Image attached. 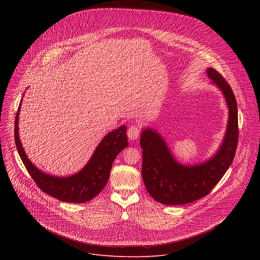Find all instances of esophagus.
<instances>
[{
  "label": "esophagus",
  "mask_w": 260,
  "mask_h": 260,
  "mask_svg": "<svg viewBox=\"0 0 260 260\" xmlns=\"http://www.w3.org/2000/svg\"><path fill=\"white\" fill-rule=\"evenodd\" d=\"M127 137L129 140H136L139 135H140V128L137 125H132L128 129H127Z\"/></svg>",
  "instance_id": "34e87169"
}]
</instances>
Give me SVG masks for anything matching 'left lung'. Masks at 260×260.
I'll return each mask as SVG.
<instances>
[{
  "instance_id": "obj_1",
  "label": "left lung",
  "mask_w": 260,
  "mask_h": 260,
  "mask_svg": "<svg viewBox=\"0 0 260 260\" xmlns=\"http://www.w3.org/2000/svg\"><path fill=\"white\" fill-rule=\"evenodd\" d=\"M210 84L221 90L228 107L222 143L207 161L183 165L173 157L165 138L151 127L141 132L142 178L152 198L170 206L190 204L207 196L234 160L239 138L238 109L231 87L213 68L207 69Z\"/></svg>"
}]
</instances>
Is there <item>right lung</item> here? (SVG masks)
<instances>
[{"instance_id":"1","label":"right lung","mask_w":260,"mask_h":260,"mask_svg":"<svg viewBox=\"0 0 260 260\" xmlns=\"http://www.w3.org/2000/svg\"><path fill=\"white\" fill-rule=\"evenodd\" d=\"M21 102L22 99L14 122V141L18 154L33 180L42 191L65 203L82 204L94 198L106 185L110 177L113 161L123 149L128 146L125 135L126 126L121 125L104 136L89 161L80 172L67 177H58L39 170L25 154L18 132Z\"/></svg>"}]
</instances>
